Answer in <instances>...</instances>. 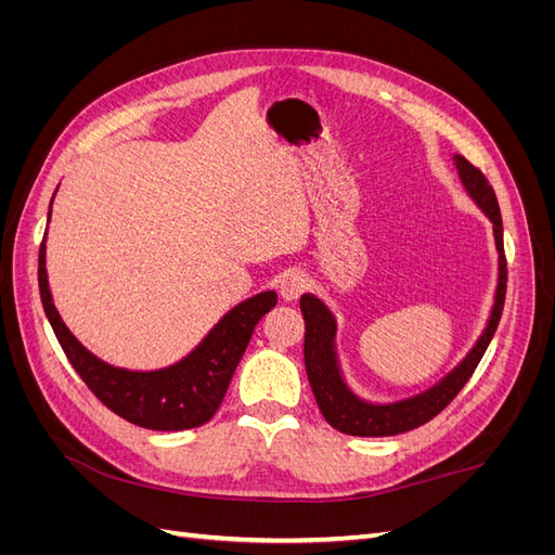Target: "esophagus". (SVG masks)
Listing matches in <instances>:
<instances>
[{"instance_id":"34e87169","label":"esophagus","mask_w":555,"mask_h":555,"mask_svg":"<svg viewBox=\"0 0 555 555\" xmlns=\"http://www.w3.org/2000/svg\"><path fill=\"white\" fill-rule=\"evenodd\" d=\"M308 275L300 268H289L280 275V296L284 300H296L300 294L308 289Z\"/></svg>"}]
</instances>
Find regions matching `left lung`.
Instances as JSON below:
<instances>
[{
  "label": "left lung",
  "instance_id": "8db88e82",
  "mask_svg": "<svg viewBox=\"0 0 555 555\" xmlns=\"http://www.w3.org/2000/svg\"><path fill=\"white\" fill-rule=\"evenodd\" d=\"M459 178L465 194L475 201V206L489 217L493 224V241L498 249V280L493 292V306L486 319V326L479 333L477 343L469 347L467 354L451 367L438 382L426 386L424 391L396 398V400H367L345 377L340 351H338V317L317 294L300 296V312L306 319V371L326 422L340 433L357 435V438H386V435L408 433L424 426L435 414H440L449 402L473 377L483 351L489 349L502 306H505L507 292V261L505 245H502V217L495 192L486 176L475 169L463 155H453Z\"/></svg>",
  "mask_w": 555,
  "mask_h": 555
}]
</instances>
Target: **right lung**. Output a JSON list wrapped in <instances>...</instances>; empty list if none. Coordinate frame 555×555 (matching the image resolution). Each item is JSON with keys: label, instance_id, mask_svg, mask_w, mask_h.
<instances>
[{"label": "right lung", "instance_id": "1", "mask_svg": "<svg viewBox=\"0 0 555 555\" xmlns=\"http://www.w3.org/2000/svg\"><path fill=\"white\" fill-rule=\"evenodd\" d=\"M53 198H50L48 222L50 212H53ZM46 241L48 231L39 251V289L43 310L66 359L72 361L80 379L90 386V391L117 416L141 428L188 430L210 422L222 405L255 326L266 312L275 308L278 294L266 289L241 300L180 361L157 367V371H129V367L113 365L92 354L64 324L48 282Z\"/></svg>", "mask_w": 555, "mask_h": 555}]
</instances>
